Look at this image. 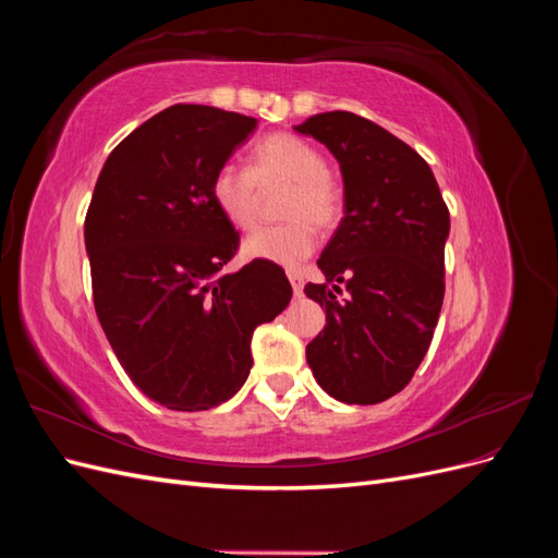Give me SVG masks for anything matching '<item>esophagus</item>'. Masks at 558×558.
Segmentation results:
<instances>
[{
	"mask_svg": "<svg viewBox=\"0 0 558 558\" xmlns=\"http://www.w3.org/2000/svg\"><path fill=\"white\" fill-rule=\"evenodd\" d=\"M289 281H291V286H293V293L300 295V293H302V275L295 272V269H289Z\"/></svg>",
	"mask_w": 558,
	"mask_h": 558,
	"instance_id": "obj_1",
	"label": "esophagus"
}]
</instances>
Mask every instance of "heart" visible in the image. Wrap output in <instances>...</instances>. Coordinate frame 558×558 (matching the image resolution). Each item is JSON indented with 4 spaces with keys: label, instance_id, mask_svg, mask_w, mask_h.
I'll list each match as a JSON object with an SVG mask.
<instances>
[{
    "label": "heart",
    "instance_id": "b5f03b06",
    "mask_svg": "<svg viewBox=\"0 0 558 558\" xmlns=\"http://www.w3.org/2000/svg\"><path fill=\"white\" fill-rule=\"evenodd\" d=\"M286 185L279 214L289 221L263 228L244 242L248 258L277 265H298L316 246V232L340 221L344 209L342 185L326 167V158L310 142L293 134L265 137L248 156V170L223 165L214 174L211 197L226 221L238 230H251L260 218V189Z\"/></svg>",
    "mask_w": 558,
    "mask_h": 558
}]
</instances>
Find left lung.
<instances>
[{"label": "left lung", "mask_w": 558, "mask_h": 558, "mask_svg": "<svg viewBox=\"0 0 558 558\" xmlns=\"http://www.w3.org/2000/svg\"><path fill=\"white\" fill-rule=\"evenodd\" d=\"M340 162L344 218L316 265L307 298L326 328L307 344L312 373L332 398L377 404L414 377L445 300L449 209L428 162L381 125L328 111L295 125ZM350 298L337 301L339 283Z\"/></svg>", "instance_id": "left-lung-1"}]
</instances>
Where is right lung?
<instances>
[{"label": "right lung", "instance_id": "obj_1", "mask_svg": "<svg viewBox=\"0 0 558 558\" xmlns=\"http://www.w3.org/2000/svg\"><path fill=\"white\" fill-rule=\"evenodd\" d=\"M258 121L174 105L118 144L86 214L93 302L128 377L167 410H211L240 391L251 335L279 316L293 289L283 269L238 253L211 197L214 174Z\"/></svg>", "mask_w": 558, "mask_h": 558}]
</instances>
